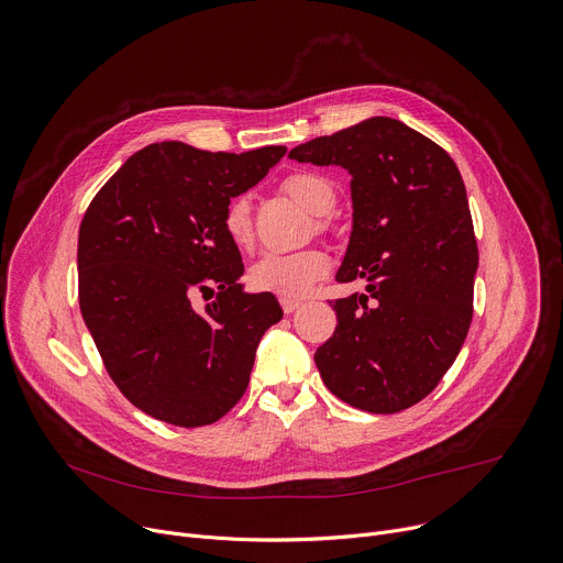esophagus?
Returning a JSON list of instances; mask_svg holds the SVG:
<instances>
[{"label":"esophagus","mask_w":563,"mask_h":563,"mask_svg":"<svg viewBox=\"0 0 563 563\" xmlns=\"http://www.w3.org/2000/svg\"><path fill=\"white\" fill-rule=\"evenodd\" d=\"M285 313H294L298 307H300V300H280Z\"/></svg>","instance_id":"1"}]
</instances>
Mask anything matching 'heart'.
<instances>
[{
  "label": "heart",
  "mask_w": 563,
  "mask_h": 563,
  "mask_svg": "<svg viewBox=\"0 0 563 563\" xmlns=\"http://www.w3.org/2000/svg\"><path fill=\"white\" fill-rule=\"evenodd\" d=\"M280 191L313 213V229L328 231L325 216L336 207L339 191L332 178L318 172H296L280 183ZM222 229L231 245L250 250L254 243L252 202L247 196H235L227 202L222 213ZM332 269L330 258L320 250H302L294 254H267L250 269V287L258 294H272L283 300L305 298L316 283L328 278Z\"/></svg>",
  "instance_id": "b5f03b06"
}]
</instances>
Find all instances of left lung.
Returning <instances> with one entry per match:
<instances>
[{
  "label": "left lung",
  "mask_w": 563,
  "mask_h": 563,
  "mask_svg": "<svg viewBox=\"0 0 563 563\" xmlns=\"http://www.w3.org/2000/svg\"><path fill=\"white\" fill-rule=\"evenodd\" d=\"M289 157L352 174L354 229L336 280H367V296L334 300L339 325L313 354L318 372L352 408L408 410L445 376L472 323L478 250L463 178L448 151L394 118L313 137Z\"/></svg>",
  "instance_id": "left-lung-1"
}]
</instances>
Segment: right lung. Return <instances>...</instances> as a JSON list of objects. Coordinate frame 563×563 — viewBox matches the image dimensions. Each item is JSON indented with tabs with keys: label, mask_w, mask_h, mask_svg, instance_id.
<instances>
[{
	"label": "right lung",
	"mask_w": 563,
	"mask_h": 563,
	"mask_svg": "<svg viewBox=\"0 0 563 563\" xmlns=\"http://www.w3.org/2000/svg\"><path fill=\"white\" fill-rule=\"evenodd\" d=\"M285 151L155 142L91 200L77 240L79 309L109 376L144 415L202 428L245 394L256 347L283 309L272 294H243V258L222 213ZM196 292L214 300L196 310Z\"/></svg>",
	"instance_id": "add662e5"
}]
</instances>
